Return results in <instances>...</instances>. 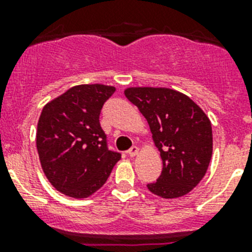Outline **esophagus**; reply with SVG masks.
Segmentation results:
<instances>
[{
  "label": "esophagus",
  "instance_id": "esophagus-1",
  "mask_svg": "<svg viewBox=\"0 0 252 252\" xmlns=\"http://www.w3.org/2000/svg\"><path fill=\"white\" fill-rule=\"evenodd\" d=\"M137 153H139V149H137V146H132V148L127 151V155L128 157L132 158V157H135Z\"/></svg>",
  "mask_w": 252,
  "mask_h": 252
}]
</instances>
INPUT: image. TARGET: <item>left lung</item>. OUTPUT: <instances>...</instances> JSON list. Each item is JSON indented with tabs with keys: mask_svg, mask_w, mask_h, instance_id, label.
<instances>
[{
	"mask_svg": "<svg viewBox=\"0 0 252 252\" xmlns=\"http://www.w3.org/2000/svg\"><path fill=\"white\" fill-rule=\"evenodd\" d=\"M125 95L148 120L162 170L148 189L162 198L186 195L206 174L212 158V126L201 107L169 88H127Z\"/></svg>",
	"mask_w": 252,
	"mask_h": 252,
	"instance_id": "8db88e82",
	"label": "left lung"
}]
</instances>
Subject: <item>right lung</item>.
Masks as SVG:
<instances>
[{"instance_id": "1", "label": "right lung", "mask_w": 252, "mask_h": 252, "mask_svg": "<svg viewBox=\"0 0 252 252\" xmlns=\"http://www.w3.org/2000/svg\"><path fill=\"white\" fill-rule=\"evenodd\" d=\"M115 88L75 86L49 102L37 122L36 148L46 178L59 192L87 198L110 177L121 154L110 150L99 124L104 102Z\"/></svg>"}]
</instances>
